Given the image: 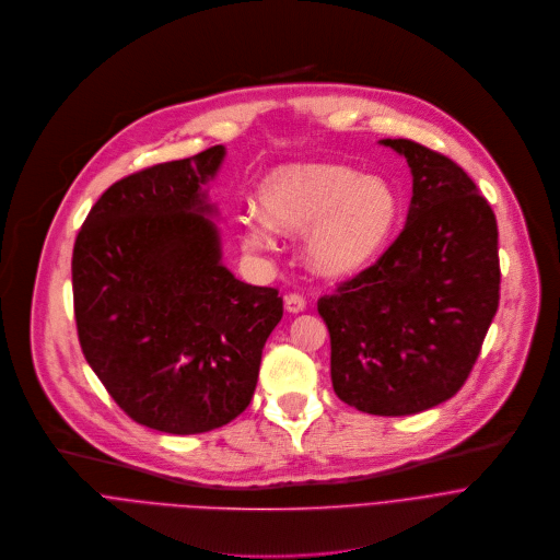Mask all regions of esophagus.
Here are the masks:
<instances>
[{"label":"esophagus","instance_id":"obj_1","mask_svg":"<svg viewBox=\"0 0 560 560\" xmlns=\"http://www.w3.org/2000/svg\"><path fill=\"white\" fill-rule=\"evenodd\" d=\"M284 306L289 313H302L306 308V298L302 293H287Z\"/></svg>","mask_w":560,"mask_h":560}]
</instances>
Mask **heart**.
I'll list each match as a JSON object with an SVG mask.
<instances>
[{
	"mask_svg": "<svg viewBox=\"0 0 560 560\" xmlns=\"http://www.w3.org/2000/svg\"><path fill=\"white\" fill-rule=\"evenodd\" d=\"M267 221L258 213L238 218L252 249L271 245V228L304 234L311 265L324 276H353L377 260L397 222L393 187L345 165H289L271 172L258 191Z\"/></svg>",
	"mask_w": 560,
	"mask_h": 560,
	"instance_id": "heart-1",
	"label": "heart"
}]
</instances>
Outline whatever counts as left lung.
<instances>
[{
	"label": "left lung",
	"mask_w": 560,
	"mask_h": 560,
	"mask_svg": "<svg viewBox=\"0 0 560 560\" xmlns=\"http://www.w3.org/2000/svg\"><path fill=\"white\" fill-rule=\"evenodd\" d=\"M412 200L390 247L317 311L330 332L332 390L362 412L401 417L466 384L499 308V230L490 202L448 156L408 139Z\"/></svg>",
	"instance_id": "1"
}]
</instances>
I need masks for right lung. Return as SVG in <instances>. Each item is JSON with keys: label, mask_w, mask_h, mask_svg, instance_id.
<instances>
[{"label": "right lung", "mask_w": 560, "mask_h": 560, "mask_svg": "<svg viewBox=\"0 0 560 560\" xmlns=\"http://www.w3.org/2000/svg\"><path fill=\"white\" fill-rule=\"evenodd\" d=\"M222 156L213 145L109 185L72 252L88 364L132 421L170 434L220 428L249 406L284 311L278 289L241 282L220 265L200 185Z\"/></svg>", "instance_id": "1"}]
</instances>
